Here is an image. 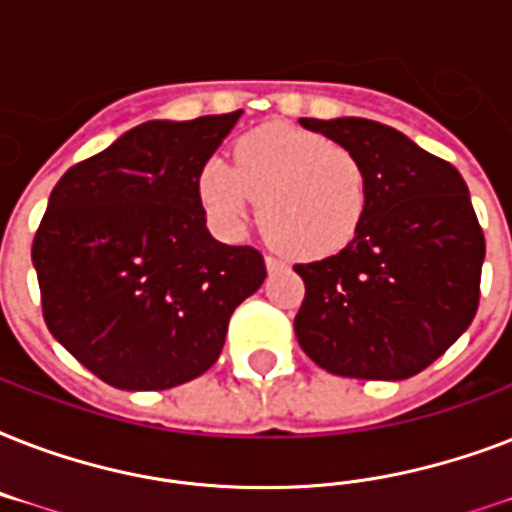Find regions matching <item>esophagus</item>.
Here are the masks:
<instances>
[{
	"label": "esophagus",
	"instance_id": "esophagus-1",
	"mask_svg": "<svg viewBox=\"0 0 512 512\" xmlns=\"http://www.w3.org/2000/svg\"><path fill=\"white\" fill-rule=\"evenodd\" d=\"M265 268H268V273L279 271L281 260H279V257H273V255H265Z\"/></svg>",
	"mask_w": 512,
	"mask_h": 512
}]
</instances>
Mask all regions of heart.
<instances>
[{"mask_svg":"<svg viewBox=\"0 0 512 512\" xmlns=\"http://www.w3.org/2000/svg\"><path fill=\"white\" fill-rule=\"evenodd\" d=\"M199 201L228 239L247 231L252 201L265 239L297 260L337 255L356 239L369 209V172L361 156L319 132L265 124L233 146V164L209 159Z\"/></svg>","mask_w":512,"mask_h":512,"instance_id":"obj_1","label":"heart"}]
</instances>
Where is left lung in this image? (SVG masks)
Returning a JSON list of instances; mask_svg holds the SVG:
<instances>
[{"label": "left lung", "mask_w": 512, "mask_h": 512, "mask_svg": "<svg viewBox=\"0 0 512 512\" xmlns=\"http://www.w3.org/2000/svg\"><path fill=\"white\" fill-rule=\"evenodd\" d=\"M353 148L369 172V209L337 255L300 263L295 335L340 377L406 380L444 356L481 297L486 241L452 164L372 119H300Z\"/></svg>", "instance_id": "8db88e82"}]
</instances>
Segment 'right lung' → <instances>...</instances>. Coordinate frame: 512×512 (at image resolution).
<instances>
[{
	"instance_id": "right-lung-1",
	"label": "right lung",
	"mask_w": 512,
	"mask_h": 512,
	"mask_svg": "<svg viewBox=\"0 0 512 512\" xmlns=\"http://www.w3.org/2000/svg\"><path fill=\"white\" fill-rule=\"evenodd\" d=\"M239 116L138 124L52 188L31 247L44 324L114 388L207 372L263 284V255L212 239L196 188Z\"/></svg>"
}]
</instances>
